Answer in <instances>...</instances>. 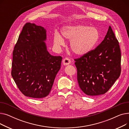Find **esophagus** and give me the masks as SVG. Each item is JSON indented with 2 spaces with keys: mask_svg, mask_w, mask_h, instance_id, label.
Listing matches in <instances>:
<instances>
[{
  "mask_svg": "<svg viewBox=\"0 0 129 129\" xmlns=\"http://www.w3.org/2000/svg\"><path fill=\"white\" fill-rule=\"evenodd\" d=\"M71 61L70 59L66 57V58H65L63 59V64L64 65H69V64H70L71 63Z\"/></svg>",
  "mask_w": 129,
  "mask_h": 129,
  "instance_id": "1",
  "label": "esophagus"
}]
</instances>
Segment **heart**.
Here are the masks:
<instances>
[{
  "instance_id": "obj_1",
  "label": "heart",
  "mask_w": 129,
  "mask_h": 129,
  "mask_svg": "<svg viewBox=\"0 0 129 129\" xmlns=\"http://www.w3.org/2000/svg\"><path fill=\"white\" fill-rule=\"evenodd\" d=\"M61 34L70 40L72 51L76 55H83L89 52L95 46L99 38V33L95 27L87 25L76 24L63 26ZM54 44L57 47L62 46L64 40L57 32L54 34Z\"/></svg>"
}]
</instances>
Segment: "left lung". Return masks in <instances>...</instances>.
<instances>
[{"instance_id":"8db88e82","label":"left lung","mask_w":129,"mask_h":129,"mask_svg":"<svg viewBox=\"0 0 129 129\" xmlns=\"http://www.w3.org/2000/svg\"><path fill=\"white\" fill-rule=\"evenodd\" d=\"M74 60L78 83L85 94L97 96L109 90L121 74L120 46L111 26L95 49Z\"/></svg>"}]
</instances>
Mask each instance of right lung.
Wrapping results in <instances>:
<instances>
[{"mask_svg":"<svg viewBox=\"0 0 129 129\" xmlns=\"http://www.w3.org/2000/svg\"><path fill=\"white\" fill-rule=\"evenodd\" d=\"M46 30L35 23L23 27L13 51L11 75L24 96L42 98L49 94L62 57L47 50Z\"/></svg>","mask_w":129,"mask_h":129,"instance_id":"obj_1","label":"right lung"}]
</instances>
